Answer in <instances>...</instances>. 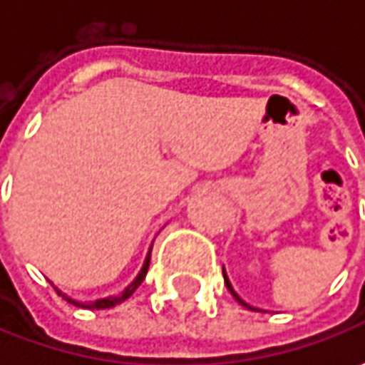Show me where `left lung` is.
Segmentation results:
<instances>
[{"instance_id":"1","label":"left lung","mask_w":365,"mask_h":365,"mask_svg":"<svg viewBox=\"0 0 365 365\" xmlns=\"http://www.w3.org/2000/svg\"><path fill=\"white\" fill-rule=\"evenodd\" d=\"M223 278H225V284H227V288H230V292H232L233 299H235V301L240 302L242 307H245V309H250V311H259V309H256V307H252V304H247V302H245L244 299H240V294H237V292L233 290L232 282H230V278H227V274H225V268H223Z\"/></svg>"}]
</instances>
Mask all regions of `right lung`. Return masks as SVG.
Segmentation results:
<instances>
[{
  "label": "right lung",
  "instance_id": "right-lung-1",
  "mask_svg": "<svg viewBox=\"0 0 365 365\" xmlns=\"http://www.w3.org/2000/svg\"><path fill=\"white\" fill-rule=\"evenodd\" d=\"M150 254H152V245H150V250H148L146 259H144V264H142V270H140L132 282L123 288L120 294H115V297H106V299H97V301H77V299H73V297H68V294H63L61 290H58V294H63V299L66 302H73L75 307H83V309H91V311H95V309H111V307L120 304V302H123L125 299H130L133 294V290L142 284V280L146 278L148 266H150Z\"/></svg>",
  "mask_w": 365,
  "mask_h": 365
}]
</instances>
